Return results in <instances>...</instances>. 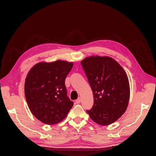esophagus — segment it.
Segmentation results:
<instances>
[{
    "label": "esophagus",
    "mask_w": 156,
    "mask_h": 156,
    "mask_svg": "<svg viewBox=\"0 0 156 156\" xmlns=\"http://www.w3.org/2000/svg\"><path fill=\"white\" fill-rule=\"evenodd\" d=\"M81 102V98H79L77 100H76V103L79 104V103H80Z\"/></svg>",
    "instance_id": "1"
}]
</instances>
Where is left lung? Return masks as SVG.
I'll return each instance as SVG.
<instances>
[{"label":"left lung","mask_w":156,"mask_h":156,"mask_svg":"<svg viewBox=\"0 0 156 156\" xmlns=\"http://www.w3.org/2000/svg\"><path fill=\"white\" fill-rule=\"evenodd\" d=\"M81 63L94 95L93 107L87 113L99 125L112 124L128 105L130 88L126 73L109 56H91Z\"/></svg>","instance_id":"8db88e82"}]
</instances>
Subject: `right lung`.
<instances>
[{"label": "right lung", "mask_w": 156, "mask_h": 156, "mask_svg": "<svg viewBox=\"0 0 156 156\" xmlns=\"http://www.w3.org/2000/svg\"><path fill=\"white\" fill-rule=\"evenodd\" d=\"M73 66V62L64 60L41 62L28 73L25 83L26 100L32 115L43 123H59L73 107L65 86L66 77Z\"/></svg>", "instance_id": "1"}]
</instances>
